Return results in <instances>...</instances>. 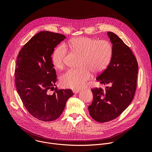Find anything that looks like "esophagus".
Segmentation results:
<instances>
[{"label":"esophagus","instance_id":"1","mask_svg":"<svg viewBox=\"0 0 152 152\" xmlns=\"http://www.w3.org/2000/svg\"><path fill=\"white\" fill-rule=\"evenodd\" d=\"M80 91V90H77V89H75L73 90V92L75 93V94H77L78 93H79Z\"/></svg>","mask_w":152,"mask_h":152}]
</instances>
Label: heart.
<instances>
[{"label": "heart", "mask_w": 152, "mask_h": 152, "mask_svg": "<svg viewBox=\"0 0 152 152\" xmlns=\"http://www.w3.org/2000/svg\"><path fill=\"white\" fill-rule=\"evenodd\" d=\"M69 46L81 56L79 69H70L61 77V83L64 87L81 88L91 76V72L97 74L103 72L110 64L113 47L109 41L80 37L69 41ZM67 53L66 46L59 45L52 55V62L58 69H62Z\"/></svg>", "instance_id": "1"}]
</instances>
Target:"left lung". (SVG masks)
<instances>
[{
	"mask_svg": "<svg viewBox=\"0 0 152 152\" xmlns=\"http://www.w3.org/2000/svg\"><path fill=\"white\" fill-rule=\"evenodd\" d=\"M113 47V55L107 67L96 78L104 90L91 89L93 101L88 106L91 117L104 123L115 119L134 97L137 85L138 65L131 49L115 34L107 32Z\"/></svg>",
	"mask_w": 152,
	"mask_h": 152,
	"instance_id": "1",
	"label": "left lung"
}]
</instances>
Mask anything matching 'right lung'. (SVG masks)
Instances as JSON below:
<instances>
[{"mask_svg":"<svg viewBox=\"0 0 152 152\" xmlns=\"http://www.w3.org/2000/svg\"><path fill=\"white\" fill-rule=\"evenodd\" d=\"M66 38L61 34L41 31L26 43L17 56L14 73L17 93L27 111L43 121L59 118L73 95L70 89L54 88L57 76L52 55ZM54 89L53 95L48 94Z\"/></svg>","mask_w":152,"mask_h":152,"instance_id":"add662e5","label":"right lung"}]
</instances>
